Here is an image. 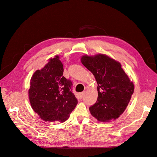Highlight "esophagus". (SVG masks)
Listing matches in <instances>:
<instances>
[{
  "label": "esophagus",
  "instance_id": "esophagus-1",
  "mask_svg": "<svg viewBox=\"0 0 157 157\" xmlns=\"http://www.w3.org/2000/svg\"><path fill=\"white\" fill-rule=\"evenodd\" d=\"M85 94V92H82V93H81L79 94V97H80V98H82L83 97H84V95Z\"/></svg>",
  "mask_w": 157,
  "mask_h": 157
}]
</instances>
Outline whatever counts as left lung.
Returning a JSON list of instances; mask_svg holds the SVG:
<instances>
[{
    "instance_id": "obj_1",
    "label": "left lung",
    "mask_w": 157,
    "mask_h": 157,
    "mask_svg": "<svg viewBox=\"0 0 157 157\" xmlns=\"http://www.w3.org/2000/svg\"><path fill=\"white\" fill-rule=\"evenodd\" d=\"M81 63L94 76L98 84L96 103L89 107L90 112L98 121L116 119L127 108L134 92L121 64L105 55L83 56Z\"/></svg>"
}]
</instances>
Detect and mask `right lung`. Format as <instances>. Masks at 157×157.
<instances>
[{
    "label": "right lung",
    "mask_w": 157,
    "mask_h": 157,
    "mask_svg": "<svg viewBox=\"0 0 157 157\" xmlns=\"http://www.w3.org/2000/svg\"><path fill=\"white\" fill-rule=\"evenodd\" d=\"M59 56L49 59L30 80L29 96L34 111L45 121H67L78 101L72 92V83L63 76V65Z\"/></svg>",
    "instance_id": "1"
}]
</instances>
